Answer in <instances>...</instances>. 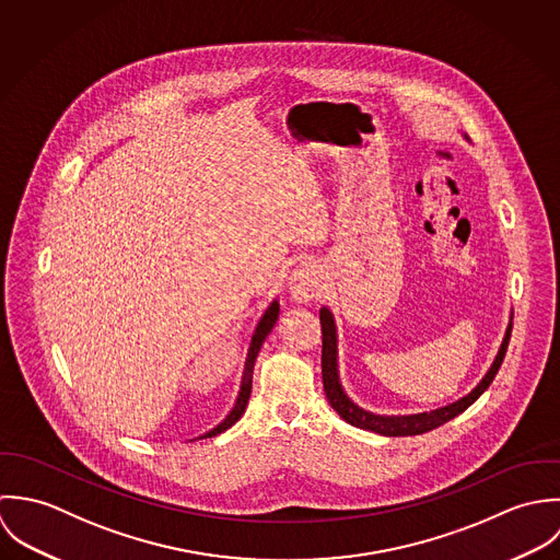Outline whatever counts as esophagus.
Returning <instances> with one entry per match:
<instances>
[{
	"label": "esophagus",
	"instance_id": "34e87169",
	"mask_svg": "<svg viewBox=\"0 0 560 560\" xmlns=\"http://www.w3.org/2000/svg\"><path fill=\"white\" fill-rule=\"evenodd\" d=\"M290 292L299 303H310L318 294V272L314 266H301L292 272Z\"/></svg>",
	"mask_w": 560,
	"mask_h": 560
}]
</instances>
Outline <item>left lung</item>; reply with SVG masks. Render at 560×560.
I'll use <instances>...</instances> for the list:
<instances>
[{
  "label": "left lung",
  "mask_w": 560,
  "mask_h": 560,
  "mask_svg": "<svg viewBox=\"0 0 560 560\" xmlns=\"http://www.w3.org/2000/svg\"><path fill=\"white\" fill-rule=\"evenodd\" d=\"M320 325H323V383H325V394L329 398V405L339 413V418L357 429H365L385 438H407V435H422L429 433L442 424H446L447 420L456 418L458 413H463L474 400H478V396L493 383L506 348H509V339H511V325L506 329L504 341L500 346V352L493 361V365L489 368V372L485 374V378L478 383V387L467 394L465 398L447 405L444 409H438L433 413H420V416H405V418H385V416H374L368 413L363 409H359L357 405H352L346 394L341 392L339 378H337V339L336 325H334V316L329 310L320 312Z\"/></svg>",
  "instance_id": "8db88e82"
}]
</instances>
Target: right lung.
I'll return each instance as SVG.
<instances>
[{
  "instance_id": "obj_1",
  "label": "right lung",
  "mask_w": 560,
  "mask_h": 560,
  "mask_svg": "<svg viewBox=\"0 0 560 560\" xmlns=\"http://www.w3.org/2000/svg\"><path fill=\"white\" fill-rule=\"evenodd\" d=\"M277 318H279V303L275 301V303L268 307V312L264 314V318L259 320L257 329H255V336H253L250 348H248V357H246V363H244V376H242L240 396H237V402H235L233 411L226 416L224 422H221L214 431H210V433L203 435V438H214V435L223 433L229 427H233V424L242 418V413L246 411V405H248V398H250V385H253V365H255V359H257V354H259V348H261L264 339L272 331Z\"/></svg>"
}]
</instances>
